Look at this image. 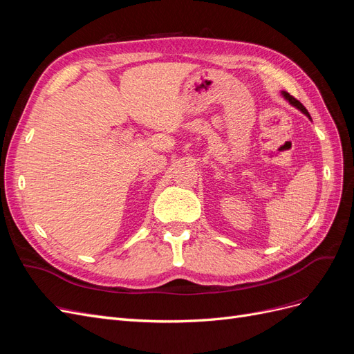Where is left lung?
Returning a JSON list of instances; mask_svg holds the SVG:
<instances>
[{
	"instance_id": "left-lung-1",
	"label": "left lung",
	"mask_w": 354,
	"mask_h": 354,
	"mask_svg": "<svg viewBox=\"0 0 354 354\" xmlns=\"http://www.w3.org/2000/svg\"><path fill=\"white\" fill-rule=\"evenodd\" d=\"M282 95H283V99H285L286 102H289V104L295 106V108H297L298 111H301V112H303V113H304V115L308 118V120L312 121V116H310V113L307 112V109L304 108V106H303L301 103H299L297 99H294V97H292V95H289V94H288V93H285V91H282Z\"/></svg>"
}]
</instances>
